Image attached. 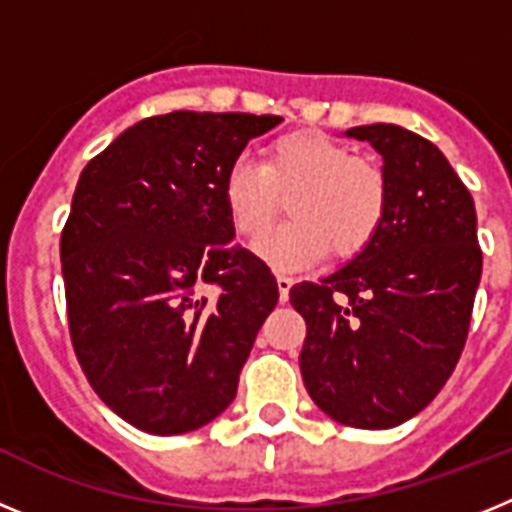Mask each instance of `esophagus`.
<instances>
[{
	"instance_id": "34e87169",
	"label": "esophagus",
	"mask_w": 512,
	"mask_h": 512,
	"mask_svg": "<svg viewBox=\"0 0 512 512\" xmlns=\"http://www.w3.org/2000/svg\"><path fill=\"white\" fill-rule=\"evenodd\" d=\"M277 287H279V300L287 302L289 289H292V277H287V274H277Z\"/></svg>"
}]
</instances>
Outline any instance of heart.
I'll return each mask as SVG.
<instances>
[{
	"label": "heart",
	"instance_id": "obj_1",
	"mask_svg": "<svg viewBox=\"0 0 512 512\" xmlns=\"http://www.w3.org/2000/svg\"><path fill=\"white\" fill-rule=\"evenodd\" d=\"M284 194L292 217L256 246L266 264L284 271L315 264L325 251L354 256L369 246L387 212L382 166L323 133L282 135L261 164L238 156L223 176L230 225L251 241L269 228Z\"/></svg>",
	"mask_w": 512,
	"mask_h": 512
}]
</instances>
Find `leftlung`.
I'll return each mask as SVG.
<instances>
[{"label":"left lung","instance_id":"left-lung-1","mask_svg":"<svg viewBox=\"0 0 512 512\" xmlns=\"http://www.w3.org/2000/svg\"><path fill=\"white\" fill-rule=\"evenodd\" d=\"M382 156L387 212L369 246L320 282L289 289L307 323L300 351L312 402L351 428H395L441 392L467 341L482 277L469 189L431 140L359 125Z\"/></svg>","mask_w":512,"mask_h":512}]
</instances>
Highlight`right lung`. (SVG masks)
Segmentation results:
<instances>
[{"mask_svg":"<svg viewBox=\"0 0 512 512\" xmlns=\"http://www.w3.org/2000/svg\"><path fill=\"white\" fill-rule=\"evenodd\" d=\"M279 122L146 117L81 171L61 233L71 343L104 405L140 431H197L235 400L279 287L233 243L223 176Z\"/></svg>","mask_w":512,"mask_h":512,"instance_id":"1","label":"right lung"}]
</instances>
